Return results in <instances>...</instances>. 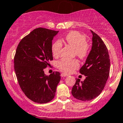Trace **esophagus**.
Segmentation results:
<instances>
[{
    "label": "esophagus",
    "mask_w": 123,
    "mask_h": 123,
    "mask_svg": "<svg viewBox=\"0 0 123 123\" xmlns=\"http://www.w3.org/2000/svg\"><path fill=\"white\" fill-rule=\"evenodd\" d=\"M61 77H67V76H68V75H67V74H61Z\"/></svg>",
    "instance_id": "esophagus-1"
}]
</instances>
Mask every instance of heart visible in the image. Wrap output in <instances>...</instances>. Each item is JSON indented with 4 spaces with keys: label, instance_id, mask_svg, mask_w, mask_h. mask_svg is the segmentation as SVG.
Instances as JSON below:
<instances>
[{
    "label": "heart",
    "instance_id": "b5f03b06",
    "mask_svg": "<svg viewBox=\"0 0 123 123\" xmlns=\"http://www.w3.org/2000/svg\"><path fill=\"white\" fill-rule=\"evenodd\" d=\"M65 38L67 44L75 48V55L80 59H83L88 56L89 47L86 43V37L84 34L77 31H71L66 35ZM62 46V43L59 40L53 45L51 50L54 57H57L60 55ZM57 66L63 72L70 74L78 67V62L76 59H62L57 62Z\"/></svg>",
    "mask_w": 123,
    "mask_h": 123
}]
</instances>
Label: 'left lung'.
<instances>
[{"label": "left lung", "instance_id": "8db88e82", "mask_svg": "<svg viewBox=\"0 0 123 123\" xmlns=\"http://www.w3.org/2000/svg\"><path fill=\"white\" fill-rule=\"evenodd\" d=\"M92 35L91 49L85 64L80 69L86 76L84 81L76 79L72 89L73 96L82 101L92 100L99 96L105 86L110 73V61L107 48L99 35Z\"/></svg>", "mask_w": 123, "mask_h": 123}]
</instances>
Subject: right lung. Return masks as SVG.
Instances as JSON below:
<instances>
[{
  "label": "right lung",
  "mask_w": 123,
  "mask_h": 123,
  "mask_svg": "<svg viewBox=\"0 0 123 123\" xmlns=\"http://www.w3.org/2000/svg\"><path fill=\"white\" fill-rule=\"evenodd\" d=\"M59 31L35 29L21 40L14 58L15 71L22 91L29 99L38 104L49 102L55 97L61 74L49 75L44 68L53 59L52 40Z\"/></svg>",
  "instance_id": "add662e5"
}]
</instances>
